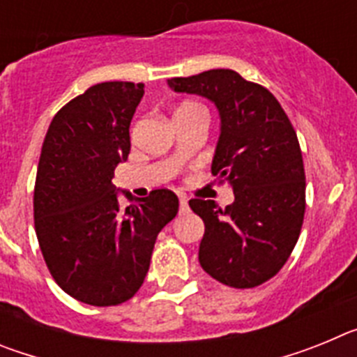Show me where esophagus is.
<instances>
[{"label":"esophagus","instance_id":"obj_1","mask_svg":"<svg viewBox=\"0 0 357 357\" xmlns=\"http://www.w3.org/2000/svg\"><path fill=\"white\" fill-rule=\"evenodd\" d=\"M189 209L188 206V198L185 197H181V213H185V211Z\"/></svg>","mask_w":357,"mask_h":357}]
</instances>
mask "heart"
I'll list each match as a JSON object with an SVG mask.
<instances>
[{
	"label": "heart",
	"mask_w": 357,
	"mask_h": 357,
	"mask_svg": "<svg viewBox=\"0 0 357 357\" xmlns=\"http://www.w3.org/2000/svg\"><path fill=\"white\" fill-rule=\"evenodd\" d=\"M188 107H197V105H193V103H184V105H182L181 109H188Z\"/></svg>",
	"instance_id": "obj_1"
}]
</instances>
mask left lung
Masks as SVG:
<instances>
[{
    "instance_id": "obj_1",
    "label": "left lung",
    "mask_w": 357,
    "mask_h": 357,
    "mask_svg": "<svg viewBox=\"0 0 357 357\" xmlns=\"http://www.w3.org/2000/svg\"><path fill=\"white\" fill-rule=\"evenodd\" d=\"M168 85L216 105L220 137L211 172L234 191L225 209L214 200H189L206 225L198 261L230 288L263 284L284 266L304 222L305 173L291 121L270 91L232 69L172 78Z\"/></svg>"
}]
</instances>
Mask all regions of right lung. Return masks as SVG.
<instances>
[{
	"label": "right lung",
	"mask_w": 357,
	"mask_h": 357,
	"mask_svg": "<svg viewBox=\"0 0 357 357\" xmlns=\"http://www.w3.org/2000/svg\"><path fill=\"white\" fill-rule=\"evenodd\" d=\"M143 84L103 82L73 98L44 137L33 191L43 257L55 282L89 305H118L137 293L157 234L178 213V198L155 189L123 195L112 176L130 153V121Z\"/></svg>",
	"instance_id": "1"
}]
</instances>
